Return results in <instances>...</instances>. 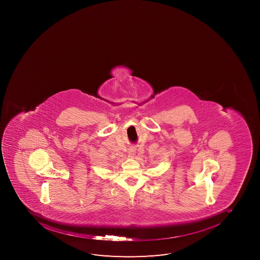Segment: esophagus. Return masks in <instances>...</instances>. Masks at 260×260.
<instances>
[{
  "mask_svg": "<svg viewBox=\"0 0 260 260\" xmlns=\"http://www.w3.org/2000/svg\"><path fill=\"white\" fill-rule=\"evenodd\" d=\"M136 153V149H129V151H128V154L131 155V156H134Z\"/></svg>",
  "mask_w": 260,
  "mask_h": 260,
  "instance_id": "obj_1",
  "label": "esophagus"
}]
</instances>
